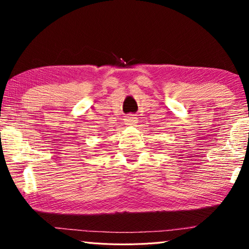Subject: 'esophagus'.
<instances>
[{
  "instance_id": "34e87169",
  "label": "esophagus",
  "mask_w": 249,
  "mask_h": 249,
  "mask_svg": "<svg viewBox=\"0 0 249 249\" xmlns=\"http://www.w3.org/2000/svg\"><path fill=\"white\" fill-rule=\"evenodd\" d=\"M125 122L127 125H134L135 122H136V117H135L134 114H129L127 117H126Z\"/></svg>"
}]
</instances>
